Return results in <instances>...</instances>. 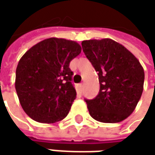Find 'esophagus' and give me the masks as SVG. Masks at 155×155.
I'll return each instance as SVG.
<instances>
[{"label": "esophagus", "mask_w": 155, "mask_h": 155, "mask_svg": "<svg viewBox=\"0 0 155 155\" xmlns=\"http://www.w3.org/2000/svg\"><path fill=\"white\" fill-rule=\"evenodd\" d=\"M79 88H80L81 90H82V88H83V84H80V85H79Z\"/></svg>", "instance_id": "obj_1"}]
</instances>
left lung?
I'll return each instance as SVG.
<instances>
[{
    "instance_id": "1",
    "label": "left lung",
    "mask_w": 155,
    "mask_h": 155,
    "mask_svg": "<svg viewBox=\"0 0 155 155\" xmlns=\"http://www.w3.org/2000/svg\"><path fill=\"white\" fill-rule=\"evenodd\" d=\"M82 49L99 74V94L86 99L91 117L101 123H119L136 109L144 84L140 61L110 38L84 40Z\"/></svg>"
}]
</instances>
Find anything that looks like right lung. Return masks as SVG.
<instances>
[{"label": "right lung", "mask_w": 155, "mask_h": 155, "mask_svg": "<svg viewBox=\"0 0 155 155\" xmlns=\"http://www.w3.org/2000/svg\"><path fill=\"white\" fill-rule=\"evenodd\" d=\"M81 52V47L74 41L51 38L32 46L20 58L15 89L31 119L53 124L67 117L76 98L69 63Z\"/></svg>", "instance_id": "add662e5"}]
</instances>
